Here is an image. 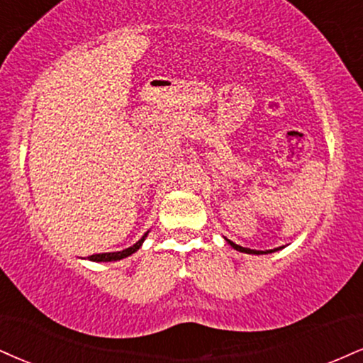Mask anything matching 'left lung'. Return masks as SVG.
<instances>
[{
    "label": "left lung",
    "instance_id": "1",
    "mask_svg": "<svg viewBox=\"0 0 363 363\" xmlns=\"http://www.w3.org/2000/svg\"><path fill=\"white\" fill-rule=\"evenodd\" d=\"M226 242H228V243H230V245L235 248V250H238V252H243V253H257V255H259V253H269V252H274V250H269V252H260V250H250V248H245V247H240V245H237V243L230 242V240H226ZM276 250H279V248H276Z\"/></svg>",
    "mask_w": 363,
    "mask_h": 363
}]
</instances>
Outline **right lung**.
Masks as SVG:
<instances>
[{
    "label": "right lung",
    "mask_w": 363,
    "mask_h": 363,
    "mask_svg": "<svg viewBox=\"0 0 363 363\" xmlns=\"http://www.w3.org/2000/svg\"><path fill=\"white\" fill-rule=\"evenodd\" d=\"M145 237H147V233L143 235V237L140 238L138 242L135 243V245H132V247H130V248H125V250H121V252L94 253V255H89V257H87V259H89V260H93V262H111V260H121V259H125V257L132 255V253L137 252L138 248L142 247V243H143V240H145Z\"/></svg>",
    "instance_id": "1"
}]
</instances>
